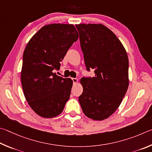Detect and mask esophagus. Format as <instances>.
<instances>
[{
  "instance_id": "esophagus-1",
  "label": "esophagus",
  "mask_w": 152,
  "mask_h": 152,
  "mask_svg": "<svg viewBox=\"0 0 152 152\" xmlns=\"http://www.w3.org/2000/svg\"><path fill=\"white\" fill-rule=\"evenodd\" d=\"M72 80H73L74 84H75L78 82V79L77 78H72Z\"/></svg>"
}]
</instances>
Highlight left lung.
I'll use <instances>...</instances> for the list:
<instances>
[{
	"mask_svg": "<svg viewBox=\"0 0 152 152\" xmlns=\"http://www.w3.org/2000/svg\"><path fill=\"white\" fill-rule=\"evenodd\" d=\"M87 71L95 77H83L79 97L85 115L94 120L108 118L120 105L129 86V61L118 37L102 24L75 25Z\"/></svg>",
	"mask_w": 152,
	"mask_h": 152,
	"instance_id": "1",
	"label": "left lung"
}]
</instances>
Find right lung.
Listing matches in <instances>:
<instances>
[{
	"instance_id": "1",
	"label": "right lung",
	"mask_w": 152,
	"mask_h": 152,
	"mask_svg": "<svg viewBox=\"0 0 152 152\" xmlns=\"http://www.w3.org/2000/svg\"><path fill=\"white\" fill-rule=\"evenodd\" d=\"M78 38L74 25L53 23L40 28L26 45L21 83L28 105L42 118L59 115L69 99L73 81L54 71L60 69L66 52Z\"/></svg>"
}]
</instances>
